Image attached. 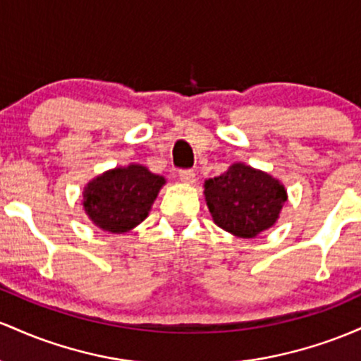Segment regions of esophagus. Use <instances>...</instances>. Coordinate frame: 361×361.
<instances>
[{"instance_id": "1", "label": "esophagus", "mask_w": 361, "mask_h": 361, "mask_svg": "<svg viewBox=\"0 0 361 361\" xmlns=\"http://www.w3.org/2000/svg\"><path fill=\"white\" fill-rule=\"evenodd\" d=\"M179 179L182 182H188V184H192L194 179H196V173H194V170H191V169H180Z\"/></svg>"}]
</instances>
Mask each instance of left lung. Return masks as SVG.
I'll use <instances>...</instances> for the list:
<instances>
[{
    "instance_id": "obj_1",
    "label": "left lung",
    "mask_w": 361,
    "mask_h": 361,
    "mask_svg": "<svg viewBox=\"0 0 361 361\" xmlns=\"http://www.w3.org/2000/svg\"><path fill=\"white\" fill-rule=\"evenodd\" d=\"M204 196L214 224L242 238H252L278 220L286 191L269 173L233 164L204 182Z\"/></svg>"
}]
</instances>
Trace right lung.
I'll return each instance as SVG.
<instances>
[{"label":"right lung","mask_w":361,"mask_h":361,"mask_svg":"<svg viewBox=\"0 0 361 361\" xmlns=\"http://www.w3.org/2000/svg\"><path fill=\"white\" fill-rule=\"evenodd\" d=\"M164 184V177L141 165L109 170L85 188V212L105 232H128L147 218Z\"/></svg>","instance_id":"obj_1"}]
</instances>
